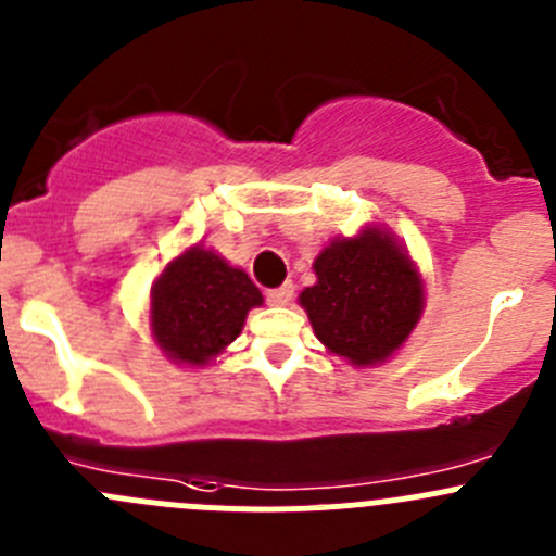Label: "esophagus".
I'll use <instances>...</instances> for the list:
<instances>
[{"instance_id":"obj_1","label":"esophagus","mask_w":556,"mask_h":556,"mask_svg":"<svg viewBox=\"0 0 556 556\" xmlns=\"http://www.w3.org/2000/svg\"><path fill=\"white\" fill-rule=\"evenodd\" d=\"M292 298H294L292 283H283V287L269 289V292H267V303L275 305V308H283V305H289V303H292Z\"/></svg>"}]
</instances>
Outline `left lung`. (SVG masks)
Here are the masks:
<instances>
[{"label": "left lung", "instance_id": "left-lung-1", "mask_svg": "<svg viewBox=\"0 0 556 556\" xmlns=\"http://www.w3.org/2000/svg\"><path fill=\"white\" fill-rule=\"evenodd\" d=\"M316 283L300 292L314 336L354 368L390 361L426 308V283L409 251L384 226L336 237L314 258Z\"/></svg>", "mask_w": 556, "mask_h": 556}]
</instances>
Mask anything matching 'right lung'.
Listing matches in <instances>:
<instances>
[{
  "mask_svg": "<svg viewBox=\"0 0 556 556\" xmlns=\"http://www.w3.org/2000/svg\"><path fill=\"white\" fill-rule=\"evenodd\" d=\"M264 303L245 269L202 242L166 264L150 289V332L174 366L204 368L226 352Z\"/></svg>",
  "mask_w": 556,
  "mask_h": 556,
  "instance_id": "right-lung-1",
  "label": "right lung"
}]
</instances>
